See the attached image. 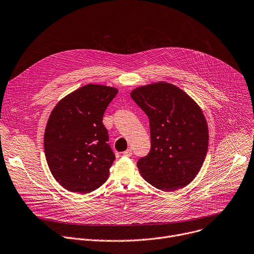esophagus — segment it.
<instances>
[{"label": "esophagus", "mask_w": 254, "mask_h": 254, "mask_svg": "<svg viewBox=\"0 0 254 254\" xmlns=\"http://www.w3.org/2000/svg\"><path fill=\"white\" fill-rule=\"evenodd\" d=\"M123 155H125V157H131L132 155V150L131 149H127L123 152Z\"/></svg>", "instance_id": "obj_1"}]
</instances>
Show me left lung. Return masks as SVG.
<instances>
[{
    "instance_id": "left-lung-1",
    "label": "left lung",
    "mask_w": 254,
    "mask_h": 254,
    "mask_svg": "<svg viewBox=\"0 0 254 254\" xmlns=\"http://www.w3.org/2000/svg\"><path fill=\"white\" fill-rule=\"evenodd\" d=\"M149 119L151 146L137 168L163 191L187 186L199 172L208 146V129L199 106L179 87L158 82L131 92Z\"/></svg>"
}]
</instances>
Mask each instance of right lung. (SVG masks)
<instances>
[{"label":"right lung","instance_id":"right-lung-1","mask_svg":"<svg viewBox=\"0 0 254 254\" xmlns=\"http://www.w3.org/2000/svg\"><path fill=\"white\" fill-rule=\"evenodd\" d=\"M118 90L87 84L62 99L52 111L44 145L48 166L65 189L89 193L109 178L115 161L104 113Z\"/></svg>","mask_w":254,"mask_h":254}]
</instances>
